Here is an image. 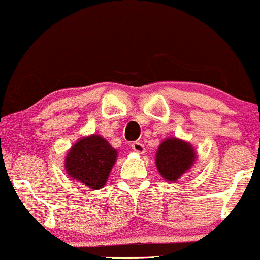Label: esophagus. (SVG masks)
I'll return each instance as SVG.
<instances>
[{
  "instance_id": "1",
  "label": "esophagus",
  "mask_w": 260,
  "mask_h": 260,
  "mask_svg": "<svg viewBox=\"0 0 260 260\" xmlns=\"http://www.w3.org/2000/svg\"><path fill=\"white\" fill-rule=\"evenodd\" d=\"M132 148H133V150H134V152L139 153V154H143V153L145 152L144 145H143L140 142H134V143H133Z\"/></svg>"
}]
</instances>
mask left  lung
I'll return each instance as SVG.
<instances>
[{"mask_svg": "<svg viewBox=\"0 0 260 260\" xmlns=\"http://www.w3.org/2000/svg\"><path fill=\"white\" fill-rule=\"evenodd\" d=\"M197 159L192 145L179 138H167L158 147L155 165L166 181H176L191 169Z\"/></svg>", "mask_w": 260, "mask_h": 260, "instance_id": "obj_1", "label": "left lung"}]
</instances>
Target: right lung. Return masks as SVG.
Listing matches in <instances>:
<instances>
[{"label":"right lung","instance_id":"obj_1","mask_svg":"<svg viewBox=\"0 0 260 260\" xmlns=\"http://www.w3.org/2000/svg\"><path fill=\"white\" fill-rule=\"evenodd\" d=\"M117 158V150L101 135L79 139L65 158L69 176L91 190L102 189Z\"/></svg>","mask_w":260,"mask_h":260}]
</instances>
